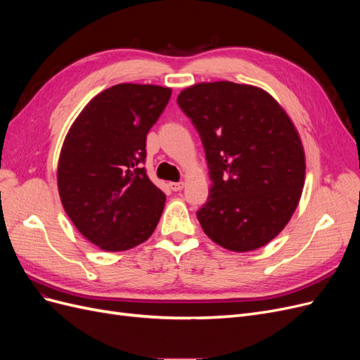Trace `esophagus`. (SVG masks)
<instances>
[{
  "instance_id": "34e87169",
  "label": "esophagus",
  "mask_w": 360,
  "mask_h": 360,
  "mask_svg": "<svg viewBox=\"0 0 360 360\" xmlns=\"http://www.w3.org/2000/svg\"><path fill=\"white\" fill-rule=\"evenodd\" d=\"M169 188L174 191V192H179L184 188V183L183 181H179V183H169Z\"/></svg>"
}]
</instances>
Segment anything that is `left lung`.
<instances>
[{
    "label": "left lung",
    "mask_w": 360,
    "mask_h": 360,
    "mask_svg": "<svg viewBox=\"0 0 360 360\" xmlns=\"http://www.w3.org/2000/svg\"><path fill=\"white\" fill-rule=\"evenodd\" d=\"M177 103L201 136L212 179L197 212L214 243L248 252L284 230L300 201L304 150L297 129L263 89L230 81L184 89Z\"/></svg>",
    "instance_id": "8db88e82"
}]
</instances>
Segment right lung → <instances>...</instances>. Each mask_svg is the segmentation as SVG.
Returning a JSON list of instances; mask_svg holds the SVG:
<instances>
[{"mask_svg": "<svg viewBox=\"0 0 360 360\" xmlns=\"http://www.w3.org/2000/svg\"><path fill=\"white\" fill-rule=\"evenodd\" d=\"M151 84H117L85 105L64 138L57 183L78 231L108 252L153 234L165 193L148 179L146 139L171 97Z\"/></svg>", "mask_w": 360, "mask_h": 360, "instance_id": "right-lung-1", "label": "right lung"}]
</instances>
